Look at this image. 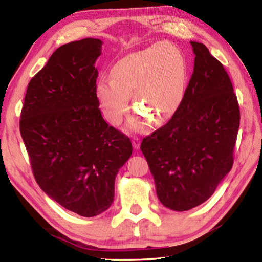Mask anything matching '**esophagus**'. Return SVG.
<instances>
[{
	"mask_svg": "<svg viewBox=\"0 0 262 262\" xmlns=\"http://www.w3.org/2000/svg\"><path fill=\"white\" fill-rule=\"evenodd\" d=\"M132 143H133V148H134L135 150H139L140 149L141 142H140L139 137H134V139H133V141H132Z\"/></svg>",
	"mask_w": 262,
	"mask_h": 262,
	"instance_id": "obj_1",
	"label": "esophagus"
}]
</instances>
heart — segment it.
<instances>
[{
	"instance_id": "1",
	"label": "heart",
	"mask_w": 262,
	"mask_h": 262,
	"mask_svg": "<svg viewBox=\"0 0 262 262\" xmlns=\"http://www.w3.org/2000/svg\"><path fill=\"white\" fill-rule=\"evenodd\" d=\"M186 63L181 52L158 42L122 57L111 69V81L97 83L96 96L107 121L118 125L128 110V97L137 114L129 120L135 130L147 128V118L164 122L173 117L185 95Z\"/></svg>"
}]
</instances>
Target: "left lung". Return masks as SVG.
I'll list each match as a JSON object with an SVG mask.
<instances>
[{
  "mask_svg": "<svg viewBox=\"0 0 262 262\" xmlns=\"http://www.w3.org/2000/svg\"><path fill=\"white\" fill-rule=\"evenodd\" d=\"M190 45L194 70L179 108L141 143L159 201L176 211L207 201L229 173L241 121L223 64L203 43Z\"/></svg>",
  "mask_w": 262,
  "mask_h": 262,
  "instance_id": "obj_1",
  "label": "left lung"
}]
</instances>
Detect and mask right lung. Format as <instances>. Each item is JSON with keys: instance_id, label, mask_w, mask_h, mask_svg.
Wrapping results in <instances>:
<instances>
[{"instance_id": "right-lung-1", "label": "right lung", "mask_w": 262, "mask_h": 262, "mask_svg": "<svg viewBox=\"0 0 262 262\" xmlns=\"http://www.w3.org/2000/svg\"><path fill=\"white\" fill-rule=\"evenodd\" d=\"M103 41L61 46L26 90L19 129L37 184L66 209L84 217L107 210L117 173L133 148L108 126L96 96V60Z\"/></svg>"}]
</instances>
